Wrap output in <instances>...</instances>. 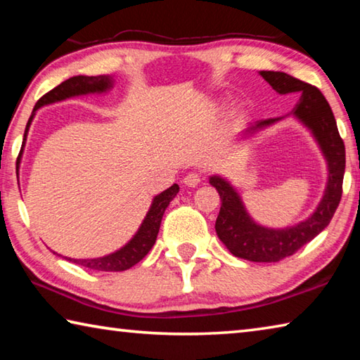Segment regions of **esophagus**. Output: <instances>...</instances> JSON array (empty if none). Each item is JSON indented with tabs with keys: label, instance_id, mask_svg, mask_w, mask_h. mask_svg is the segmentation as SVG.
<instances>
[{
	"label": "esophagus",
	"instance_id": "1",
	"mask_svg": "<svg viewBox=\"0 0 360 360\" xmlns=\"http://www.w3.org/2000/svg\"><path fill=\"white\" fill-rule=\"evenodd\" d=\"M200 181H202V178H200V174L197 173H188L184 179H182V182L187 187H197L200 184Z\"/></svg>",
	"mask_w": 360,
	"mask_h": 360
}]
</instances>
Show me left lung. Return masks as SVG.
Segmentation results:
<instances>
[{"label": "left lung", "mask_w": 360, "mask_h": 360, "mask_svg": "<svg viewBox=\"0 0 360 360\" xmlns=\"http://www.w3.org/2000/svg\"><path fill=\"white\" fill-rule=\"evenodd\" d=\"M260 76L278 94L300 95L297 105L288 115H294L304 127H308L326 157L328 179L322 200L307 221L285 229H268L254 222V219L248 214L238 192L227 179L211 176L210 184L216 187L222 202L216 219V233L229 251L235 257L251 262H279L295 254L330 224L343 193L346 154L332 109L319 89L281 71H260ZM281 119L255 122L248 127L243 135H251Z\"/></svg>", "instance_id": "left-lung-1"}]
</instances>
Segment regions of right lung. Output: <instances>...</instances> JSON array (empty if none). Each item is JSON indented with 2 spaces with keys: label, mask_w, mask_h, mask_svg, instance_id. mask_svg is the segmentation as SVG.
<instances>
[{
  "label": "right lung",
  "mask_w": 360,
  "mask_h": 360,
  "mask_svg": "<svg viewBox=\"0 0 360 360\" xmlns=\"http://www.w3.org/2000/svg\"><path fill=\"white\" fill-rule=\"evenodd\" d=\"M114 79L112 76H75L66 79L65 82L57 85L56 89H52L51 92H47L44 96H41L36 103L32 115H30L25 135H23V143L20 154L17 157V165L20 163V157L23 152V146L27 141L28 129L32 125V120L34 117V112L38 111L41 106L52 105V103L63 101L66 98H71V96H79V95H89V94H103L112 87ZM179 192V186L173 184L167 191L158 193L157 197L152 200V205L146 214L141 227L138 229L135 236L127 243L124 248H120L119 251L112 254H108L105 257H96V259H70L65 257L66 260L75 262V264L89 268V270L94 271H124L129 270L133 265H136L139 260H141L146 254L150 251V248L154 246L157 240L158 229H160L163 212L168 208V205L172 200L176 197V193Z\"/></svg>",
  "instance_id": "1"
}]
</instances>
